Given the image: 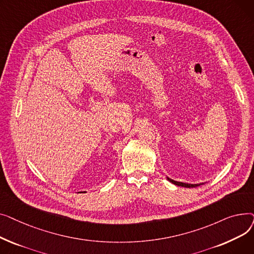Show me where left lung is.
<instances>
[{"mask_svg":"<svg viewBox=\"0 0 254 254\" xmlns=\"http://www.w3.org/2000/svg\"><path fill=\"white\" fill-rule=\"evenodd\" d=\"M167 179H168L171 183L175 184V185H178V186H182V188H196V186H199L201 184H203V183L190 184V183H184V182H178V181H175V180H173V179H170L169 177H167Z\"/></svg>","mask_w":254,"mask_h":254,"instance_id":"8db88e82","label":"left lung"}]
</instances>
